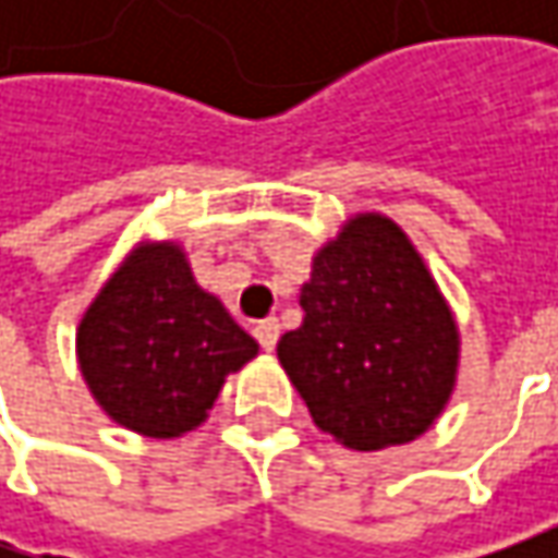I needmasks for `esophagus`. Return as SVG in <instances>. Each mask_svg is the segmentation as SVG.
<instances>
[{
  "instance_id": "1",
  "label": "esophagus",
  "mask_w": 558,
  "mask_h": 558,
  "mask_svg": "<svg viewBox=\"0 0 558 558\" xmlns=\"http://www.w3.org/2000/svg\"><path fill=\"white\" fill-rule=\"evenodd\" d=\"M254 338H257V344H260L264 351H272L276 341H279V319H260V323L254 326Z\"/></svg>"
}]
</instances>
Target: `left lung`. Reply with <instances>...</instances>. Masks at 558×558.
<instances>
[{
  "instance_id": "left-lung-1",
  "label": "left lung",
  "mask_w": 558,
  "mask_h": 558,
  "mask_svg": "<svg viewBox=\"0 0 558 558\" xmlns=\"http://www.w3.org/2000/svg\"><path fill=\"white\" fill-rule=\"evenodd\" d=\"M304 323L279 363L313 422L351 450L418 438L457 385L460 329L407 232L356 214L316 251Z\"/></svg>"
}]
</instances>
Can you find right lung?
Returning <instances> with one entry per match:
<instances>
[{"label":"right lung","mask_w":558,"mask_h":558,"mask_svg":"<svg viewBox=\"0 0 558 558\" xmlns=\"http://www.w3.org/2000/svg\"><path fill=\"white\" fill-rule=\"evenodd\" d=\"M257 341L195 282L177 242H142L101 286L76 329V360L96 403L145 438L198 428L226 375Z\"/></svg>","instance_id":"1"}]
</instances>
